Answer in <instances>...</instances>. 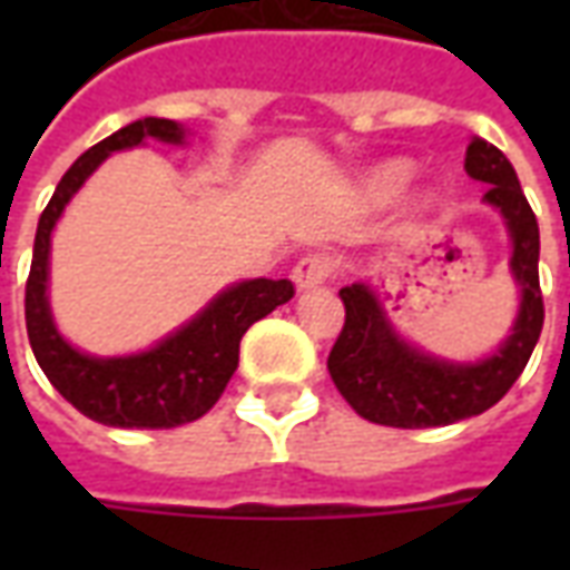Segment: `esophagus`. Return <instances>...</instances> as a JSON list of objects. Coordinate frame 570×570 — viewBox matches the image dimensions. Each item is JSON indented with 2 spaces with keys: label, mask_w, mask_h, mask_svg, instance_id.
Wrapping results in <instances>:
<instances>
[{
  "label": "esophagus",
  "mask_w": 570,
  "mask_h": 570,
  "mask_svg": "<svg viewBox=\"0 0 570 570\" xmlns=\"http://www.w3.org/2000/svg\"><path fill=\"white\" fill-rule=\"evenodd\" d=\"M335 268H338V265H335L333 253L314 249V253H305V256L293 265V281H296L298 289H308V286L323 284L326 277H333Z\"/></svg>",
  "instance_id": "obj_1"
}]
</instances>
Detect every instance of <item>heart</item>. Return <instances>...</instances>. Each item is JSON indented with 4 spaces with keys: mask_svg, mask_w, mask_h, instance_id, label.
<instances>
[{
    "mask_svg": "<svg viewBox=\"0 0 570 570\" xmlns=\"http://www.w3.org/2000/svg\"><path fill=\"white\" fill-rule=\"evenodd\" d=\"M409 183V167L406 164H391V167H384L382 174L372 179V191L379 195V198H394L400 188Z\"/></svg>",
    "mask_w": 570,
    "mask_h": 570,
    "instance_id": "heart-1",
    "label": "heart"
}]
</instances>
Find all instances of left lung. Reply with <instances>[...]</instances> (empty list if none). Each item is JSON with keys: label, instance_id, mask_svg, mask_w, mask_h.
<instances>
[{"label": "left lung", "instance_id": "obj_1", "mask_svg": "<svg viewBox=\"0 0 570 570\" xmlns=\"http://www.w3.org/2000/svg\"><path fill=\"white\" fill-rule=\"evenodd\" d=\"M466 176L485 183V200L507 219L513 237V274L522 286V311L513 335L494 357L476 366L433 360L396 338L379 302L363 284L338 289L345 302V326L335 338L326 370L338 394L360 419L384 428H442L482 415L501 400L528 366L543 330L540 296V232L534 210L515 179L513 164L498 146L473 137L464 155Z\"/></svg>", "mask_w": 570, "mask_h": 570}]
</instances>
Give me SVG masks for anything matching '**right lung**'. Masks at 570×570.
Wrapping results in <instances>:
<instances>
[{
	"label": "right lung",
	"mask_w": 570,
	"mask_h": 570,
	"mask_svg": "<svg viewBox=\"0 0 570 570\" xmlns=\"http://www.w3.org/2000/svg\"><path fill=\"white\" fill-rule=\"evenodd\" d=\"M146 137L183 142V128L167 118H140L91 146L57 183L36 228L23 308H27V335H30L32 354L48 375V382L81 415L109 428L167 430L198 421L216 406L225 384L237 370L244 333L265 314H272L277 305L289 302L296 286L284 277L281 281L259 277L232 286L219 298H213L188 326L137 357L97 360L69 347L51 323L48 296H45L51 228L67 207V200L79 191L81 183L94 174V167L109 151L140 146Z\"/></svg>",
	"instance_id": "add662e5"
}]
</instances>
